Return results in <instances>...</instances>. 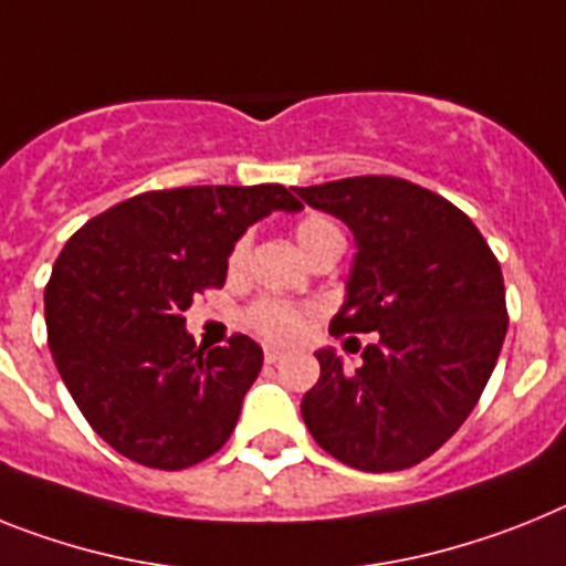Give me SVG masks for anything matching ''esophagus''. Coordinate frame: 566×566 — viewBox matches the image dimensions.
I'll list each match as a JSON object with an SVG mask.
<instances>
[{"instance_id": "esophagus-1", "label": "esophagus", "mask_w": 566, "mask_h": 566, "mask_svg": "<svg viewBox=\"0 0 566 566\" xmlns=\"http://www.w3.org/2000/svg\"><path fill=\"white\" fill-rule=\"evenodd\" d=\"M280 357H283V352L274 349V346H265V364H277Z\"/></svg>"}]
</instances>
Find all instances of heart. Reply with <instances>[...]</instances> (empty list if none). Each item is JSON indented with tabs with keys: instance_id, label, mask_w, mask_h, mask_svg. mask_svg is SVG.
Listing matches in <instances>:
<instances>
[{
	"instance_id": "b5f03b06",
	"label": "heart",
	"mask_w": 566,
	"mask_h": 566,
	"mask_svg": "<svg viewBox=\"0 0 566 566\" xmlns=\"http://www.w3.org/2000/svg\"><path fill=\"white\" fill-rule=\"evenodd\" d=\"M294 240L301 245V251L306 258H312L317 249L329 243H343V231L335 220L321 214L303 217L301 223L294 226ZM249 260V237H240L231 249L229 269L231 272H240ZM249 323L269 340H292V337L301 335L303 329V312L294 308L292 303L283 301H260L249 308Z\"/></svg>"
}]
</instances>
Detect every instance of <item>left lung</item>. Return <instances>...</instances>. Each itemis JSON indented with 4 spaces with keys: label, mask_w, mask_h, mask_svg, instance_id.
Returning a JSON list of instances; mask_svg holds the SVG:
<instances>
[{
    "label": "left lung",
    "mask_w": 566,
    "mask_h": 566,
    "mask_svg": "<svg viewBox=\"0 0 566 566\" xmlns=\"http://www.w3.org/2000/svg\"><path fill=\"white\" fill-rule=\"evenodd\" d=\"M355 234L346 297L329 332H375L349 371L317 349L303 395L308 432L364 472L407 470L458 432L484 392L506 335L504 277L470 217L398 177L294 188Z\"/></svg>",
    "instance_id": "1"
}]
</instances>
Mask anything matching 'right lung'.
<instances>
[{
	"instance_id": "1",
	"label": "right lung",
	"mask_w": 566,
	"mask_h": 566,
	"mask_svg": "<svg viewBox=\"0 0 566 566\" xmlns=\"http://www.w3.org/2000/svg\"><path fill=\"white\" fill-rule=\"evenodd\" d=\"M303 202L277 182L148 191L88 220L53 263L48 346L85 421L119 455L186 470L234 432L263 349H202L186 312L220 289L249 226Z\"/></svg>"
}]
</instances>
